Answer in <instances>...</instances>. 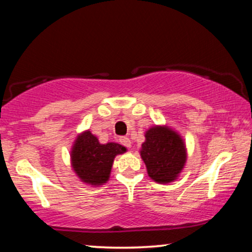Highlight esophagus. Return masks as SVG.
Returning a JSON list of instances; mask_svg holds the SVG:
<instances>
[{
	"instance_id": "obj_1",
	"label": "esophagus",
	"mask_w": 252,
	"mask_h": 252,
	"mask_svg": "<svg viewBox=\"0 0 252 252\" xmlns=\"http://www.w3.org/2000/svg\"><path fill=\"white\" fill-rule=\"evenodd\" d=\"M120 143L122 144V145L126 146V147H128V149H130V147H131V140H130L128 137H121Z\"/></svg>"
}]
</instances>
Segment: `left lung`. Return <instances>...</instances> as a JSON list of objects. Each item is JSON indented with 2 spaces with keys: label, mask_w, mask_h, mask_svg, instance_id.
<instances>
[{
  "label": "left lung",
  "mask_w": 252,
  "mask_h": 252,
  "mask_svg": "<svg viewBox=\"0 0 252 252\" xmlns=\"http://www.w3.org/2000/svg\"><path fill=\"white\" fill-rule=\"evenodd\" d=\"M140 157L151 179L158 183H170L183 169L187 151L179 133L168 126H156L145 132Z\"/></svg>",
  "instance_id": "8db88e82"
}]
</instances>
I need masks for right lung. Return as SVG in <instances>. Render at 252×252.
<instances>
[{"instance_id": "add662e5", "label": "right lung", "mask_w": 252, "mask_h": 252, "mask_svg": "<svg viewBox=\"0 0 252 252\" xmlns=\"http://www.w3.org/2000/svg\"><path fill=\"white\" fill-rule=\"evenodd\" d=\"M126 149L117 143L100 144L90 131L77 137L71 151L72 168L84 183L101 186L109 179L113 161Z\"/></svg>"}]
</instances>
